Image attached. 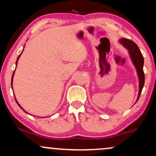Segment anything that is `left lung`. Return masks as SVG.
<instances>
[{
    "label": "left lung",
    "instance_id": "1",
    "mask_svg": "<svg viewBox=\"0 0 156 156\" xmlns=\"http://www.w3.org/2000/svg\"><path fill=\"white\" fill-rule=\"evenodd\" d=\"M119 42L129 51L130 58H131L132 62H133L134 66H135L136 69L138 77H139V91L136 101L137 102L144 84V71H143L144 58H143V55L141 54L140 50H139L137 44L133 42V41L130 40L128 39L122 38L119 40Z\"/></svg>",
    "mask_w": 156,
    "mask_h": 156
}]
</instances>
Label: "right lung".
I'll return each instance as SVG.
<instances>
[{
  "label": "right lung",
  "instance_id": "1",
  "mask_svg": "<svg viewBox=\"0 0 156 156\" xmlns=\"http://www.w3.org/2000/svg\"><path fill=\"white\" fill-rule=\"evenodd\" d=\"M20 55H21V54H20V55H19V56H18V57H17V61H16V66H17V62H18V59H19L20 56ZM14 74H15V72H14V73H13V74H12V81H11V83H11V85H12V81H13V77H14ZM15 100H16V99H15ZM16 103H17V105H19V106H20V108H22V109H23V111H24V109H23V108H22V107H21V106H20V104H19V103H18V102H17V100H16ZM24 112H26V113H27V112H26V111H24Z\"/></svg>",
  "mask_w": 156,
  "mask_h": 156
}]
</instances>
